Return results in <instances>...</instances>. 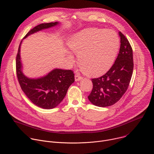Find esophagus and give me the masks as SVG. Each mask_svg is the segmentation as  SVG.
<instances>
[{"label": "esophagus", "instance_id": "esophagus-1", "mask_svg": "<svg viewBox=\"0 0 154 154\" xmlns=\"http://www.w3.org/2000/svg\"><path fill=\"white\" fill-rule=\"evenodd\" d=\"M83 79L82 76H81L80 74H76L75 75V81H79L80 80H82Z\"/></svg>", "mask_w": 154, "mask_h": 154}]
</instances>
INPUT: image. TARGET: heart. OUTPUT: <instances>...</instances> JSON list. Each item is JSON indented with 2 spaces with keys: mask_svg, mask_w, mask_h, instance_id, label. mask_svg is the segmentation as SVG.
<instances>
[{
  "mask_svg": "<svg viewBox=\"0 0 154 154\" xmlns=\"http://www.w3.org/2000/svg\"><path fill=\"white\" fill-rule=\"evenodd\" d=\"M68 46L78 54L79 63L86 74L99 75L112 67L119 49L120 39L112 30L89 28L74 34ZM69 58L72 59V55Z\"/></svg>",
  "mask_w": 154,
  "mask_h": 154,
  "instance_id": "b5f03b06",
  "label": "heart"
}]
</instances>
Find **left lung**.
<instances>
[{
	"mask_svg": "<svg viewBox=\"0 0 154 154\" xmlns=\"http://www.w3.org/2000/svg\"><path fill=\"white\" fill-rule=\"evenodd\" d=\"M119 52L115 63L103 75L92 79L93 89L88 96L94 105L111 106L120 100L126 92L134 69L133 51L126 37L119 32Z\"/></svg>",
	"mask_w": 154,
	"mask_h": 154,
	"instance_id": "1",
	"label": "left lung"
}]
</instances>
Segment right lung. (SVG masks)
I'll return each instance as SVG.
<instances>
[{
    "mask_svg": "<svg viewBox=\"0 0 154 154\" xmlns=\"http://www.w3.org/2000/svg\"><path fill=\"white\" fill-rule=\"evenodd\" d=\"M58 24V22L43 23L30 30L24 38L42 29H48ZM20 43L16 59V75L22 90L36 106L45 109L56 107L65 97L69 87L75 81L74 74L71 70L55 69L47 75L39 79H29L22 72L20 57Z\"/></svg>",
    "mask_w": 154,
    "mask_h": 154,
    "instance_id": "right-lung-1",
    "label": "right lung"
}]
</instances>
